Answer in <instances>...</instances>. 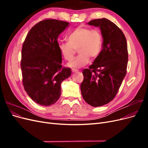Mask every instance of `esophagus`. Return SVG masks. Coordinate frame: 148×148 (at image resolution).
<instances>
[{"label":"esophagus","mask_w":148,"mask_h":148,"mask_svg":"<svg viewBox=\"0 0 148 148\" xmlns=\"http://www.w3.org/2000/svg\"><path fill=\"white\" fill-rule=\"evenodd\" d=\"M71 71H72V73H77V72H78V70H75V69H72L71 70Z\"/></svg>","instance_id":"esophagus-1"}]
</instances>
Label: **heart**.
Listing matches in <instances>:
<instances>
[{
  "label": "heart",
  "mask_w": 148,
  "mask_h": 148,
  "mask_svg": "<svg viewBox=\"0 0 148 148\" xmlns=\"http://www.w3.org/2000/svg\"><path fill=\"white\" fill-rule=\"evenodd\" d=\"M68 41L59 44V51L64 59H73L77 49L78 56L68 64L72 69H79L87 65L90 57L95 59L100 55L102 48L103 39L99 29H92L87 27H78L68 36Z\"/></svg>",
  "instance_id": "heart-1"
}]
</instances>
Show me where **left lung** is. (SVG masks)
<instances>
[{"label":"left lung","instance_id":"8db88e82","mask_svg":"<svg viewBox=\"0 0 148 148\" xmlns=\"http://www.w3.org/2000/svg\"><path fill=\"white\" fill-rule=\"evenodd\" d=\"M88 25L100 28L102 49L89 69L83 70L84 79L80 88L88 104L100 107L114 99L126 75L127 43L122 30L109 20H93Z\"/></svg>","mask_w":148,"mask_h":148}]
</instances>
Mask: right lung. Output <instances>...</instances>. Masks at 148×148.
<instances>
[{"label":"right lung","instance_id":"1","mask_svg":"<svg viewBox=\"0 0 148 148\" xmlns=\"http://www.w3.org/2000/svg\"><path fill=\"white\" fill-rule=\"evenodd\" d=\"M68 22L47 19L39 22L26 36L21 51V69L26 93L42 106L56 103L61 95V83L70 77V68L62 66L57 42Z\"/></svg>","mask_w":148,"mask_h":148}]
</instances>
